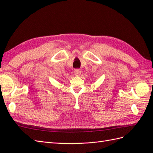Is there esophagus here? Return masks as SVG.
I'll list each match as a JSON object with an SVG mask.
<instances>
[{
	"label": "esophagus",
	"instance_id": "1",
	"mask_svg": "<svg viewBox=\"0 0 153 153\" xmlns=\"http://www.w3.org/2000/svg\"><path fill=\"white\" fill-rule=\"evenodd\" d=\"M80 74H81L80 69H75V75L76 76H80Z\"/></svg>",
	"mask_w": 153,
	"mask_h": 153
}]
</instances>
